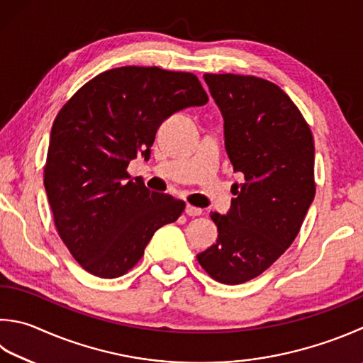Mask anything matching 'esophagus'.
<instances>
[{
  "label": "esophagus",
  "instance_id": "1",
  "mask_svg": "<svg viewBox=\"0 0 363 363\" xmlns=\"http://www.w3.org/2000/svg\"><path fill=\"white\" fill-rule=\"evenodd\" d=\"M184 211H186L188 216H201L202 215V210L199 207H194V205H186V208H184Z\"/></svg>",
  "mask_w": 363,
  "mask_h": 363
}]
</instances>
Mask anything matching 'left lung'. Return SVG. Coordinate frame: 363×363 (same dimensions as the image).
<instances>
[{
    "instance_id": "left-lung-1",
    "label": "left lung",
    "mask_w": 363,
    "mask_h": 363,
    "mask_svg": "<svg viewBox=\"0 0 363 363\" xmlns=\"http://www.w3.org/2000/svg\"><path fill=\"white\" fill-rule=\"evenodd\" d=\"M224 118V142L235 172L228 215L211 213L218 240L197 255L223 284L264 273L296 240L316 193L308 123L278 85L255 75L205 74Z\"/></svg>"
}]
</instances>
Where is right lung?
Segmentation results:
<instances>
[{
  "instance_id": "add662e5",
  "label": "right lung",
  "mask_w": 363,
  "mask_h": 363,
  "mask_svg": "<svg viewBox=\"0 0 363 363\" xmlns=\"http://www.w3.org/2000/svg\"><path fill=\"white\" fill-rule=\"evenodd\" d=\"M207 101L194 74L123 66L98 74L60 108L44 186L55 229L82 269L125 275L155 232L179 220L184 202L131 180L128 166L148 158L164 120Z\"/></svg>"
}]
</instances>
